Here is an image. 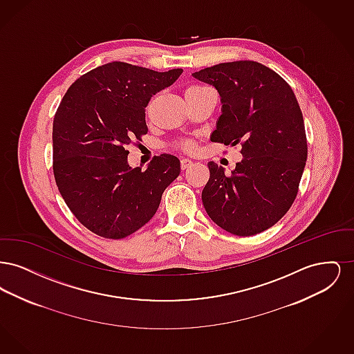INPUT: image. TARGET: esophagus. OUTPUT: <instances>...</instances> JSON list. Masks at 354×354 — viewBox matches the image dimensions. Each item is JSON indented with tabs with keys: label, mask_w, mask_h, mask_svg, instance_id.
<instances>
[{
	"label": "esophagus",
	"mask_w": 354,
	"mask_h": 354,
	"mask_svg": "<svg viewBox=\"0 0 354 354\" xmlns=\"http://www.w3.org/2000/svg\"><path fill=\"white\" fill-rule=\"evenodd\" d=\"M192 166V160L191 159H187V158H182L180 159V167L182 169H188Z\"/></svg>",
	"instance_id": "34e87169"
}]
</instances>
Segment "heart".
Listing matches in <instances>:
<instances>
[{
    "instance_id": "1",
    "label": "heart",
    "mask_w": 354,
    "mask_h": 354,
    "mask_svg": "<svg viewBox=\"0 0 354 354\" xmlns=\"http://www.w3.org/2000/svg\"><path fill=\"white\" fill-rule=\"evenodd\" d=\"M203 86H198V84H194V86H189L187 90H195V88H201ZM178 146L180 147V149H183V150H187V151H189V150H194V142H191V140H182V142H179L178 143Z\"/></svg>"
}]
</instances>
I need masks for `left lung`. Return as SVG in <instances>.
<instances>
[{
	"label": "left lung",
	"mask_w": 354,
	"mask_h": 354,
	"mask_svg": "<svg viewBox=\"0 0 354 354\" xmlns=\"http://www.w3.org/2000/svg\"><path fill=\"white\" fill-rule=\"evenodd\" d=\"M192 77L212 84L223 104L211 140L240 143L243 155L231 175L208 162L203 205L230 234H260L281 219L297 196L308 156L299 102L277 73L254 61L219 64Z\"/></svg>",
	"instance_id": "obj_1"
}]
</instances>
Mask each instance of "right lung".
I'll return each instance as SVG.
<instances>
[{
    "label": "right lung",
    "instance_id": "right-lung-1",
    "mask_svg": "<svg viewBox=\"0 0 354 354\" xmlns=\"http://www.w3.org/2000/svg\"><path fill=\"white\" fill-rule=\"evenodd\" d=\"M183 73L126 62L93 68L68 87L53 122V171L74 216L95 235L123 239L155 215L180 174L176 156H155L131 169L124 149L147 134L146 106Z\"/></svg>",
    "mask_w": 354,
    "mask_h": 354
}]
</instances>
